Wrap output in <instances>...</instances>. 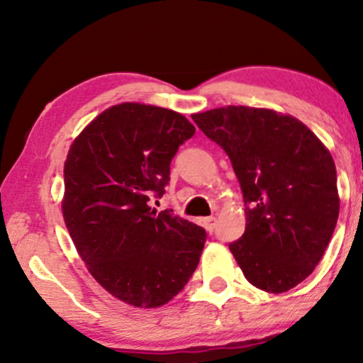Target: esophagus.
Masks as SVG:
<instances>
[{"label": "esophagus", "mask_w": 363, "mask_h": 363, "mask_svg": "<svg viewBox=\"0 0 363 363\" xmlns=\"http://www.w3.org/2000/svg\"><path fill=\"white\" fill-rule=\"evenodd\" d=\"M203 225H205L208 233H213V231H215V226H216V218L215 216L205 218V220H203Z\"/></svg>", "instance_id": "1"}]
</instances>
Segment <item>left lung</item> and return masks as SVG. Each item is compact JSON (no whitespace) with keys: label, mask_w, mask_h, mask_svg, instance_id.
Returning <instances> with one entry per match:
<instances>
[{"label":"left lung","mask_w":363,"mask_h":363,"mask_svg":"<svg viewBox=\"0 0 363 363\" xmlns=\"http://www.w3.org/2000/svg\"><path fill=\"white\" fill-rule=\"evenodd\" d=\"M193 122L230 157L245 200L246 230L230 250L252 286L286 292L319 264L339 218L330 152L291 116L228 106Z\"/></svg>","instance_id":"obj_1"}]
</instances>
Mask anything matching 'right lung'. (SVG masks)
<instances>
[{"label": "right lung", "mask_w": 363, "mask_h": 363, "mask_svg": "<svg viewBox=\"0 0 363 363\" xmlns=\"http://www.w3.org/2000/svg\"><path fill=\"white\" fill-rule=\"evenodd\" d=\"M193 133L182 113L125 102L94 118L69 148L67 231L94 279L130 306L167 304L200 262L206 231L148 205L163 196L172 158Z\"/></svg>", "instance_id": "1"}]
</instances>
